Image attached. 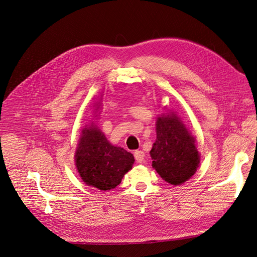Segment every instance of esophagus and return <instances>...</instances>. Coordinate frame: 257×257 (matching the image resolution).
<instances>
[{
    "instance_id": "esophagus-1",
    "label": "esophagus",
    "mask_w": 257,
    "mask_h": 257,
    "mask_svg": "<svg viewBox=\"0 0 257 257\" xmlns=\"http://www.w3.org/2000/svg\"><path fill=\"white\" fill-rule=\"evenodd\" d=\"M134 156H135L136 161L139 162V163H141L143 160H145V152H142V151H135Z\"/></svg>"
}]
</instances>
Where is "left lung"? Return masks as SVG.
Returning <instances> with one entry per match:
<instances>
[{
	"label": "left lung",
	"instance_id": "obj_1",
	"mask_svg": "<svg viewBox=\"0 0 257 257\" xmlns=\"http://www.w3.org/2000/svg\"><path fill=\"white\" fill-rule=\"evenodd\" d=\"M156 134L150 152L152 167L163 180L179 186L189 180L199 166L195 138L174 111L157 118Z\"/></svg>",
	"mask_w": 257,
	"mask_h": 257
}]
</instances>
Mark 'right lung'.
<instances>
[{
	"instance_id": "add662e5",
	"label": "right lung",
	"mask_w": 257,
	"mask_h": 257,
	"mask_svg": "<svg viewBox=\"0 0 257 257\" xmlns=\"http://www.w3.org/2000/svg\"><path fill=\"white\" fill-rule=\"evenodd\" d=\"M134 161L133 154L110 145L94 122L82 130L75 162L79 175L87 186L101 191L115 189Z\"/></svg>"
}]
</instances>
